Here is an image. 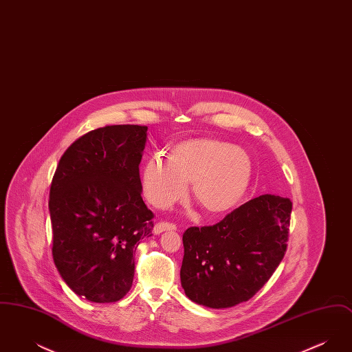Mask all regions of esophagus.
I'll use <instances>...</instances> for the list:
<instances>
[{
    "label": "esophagus",
    "instance_id": "34e87169",
    "mask_svg": "<svg viewBox=\"0 0 352 352\" xmlns=\"http://www.w3.org/2000/svg\"><path fill=\"white\" fill-rule=\"evenodd\" d=\"M177 230V226L174 223H170V221H158L155 226H154V234H162L164 231H174Z\"/></svg>",
    "mask_w": 352,
    "mask_h": 352
}]
</instances>
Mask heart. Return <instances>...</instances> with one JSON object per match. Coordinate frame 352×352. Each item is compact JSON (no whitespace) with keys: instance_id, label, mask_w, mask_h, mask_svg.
I'll return each instance as SVG.
<instances>
[{"instance_id":"b5f03b06","label":"heart","mask_w":352,"mask_h":352,"mask_svg":"<svg viewBox=\"0 0 352 352\" xmlns=\"http://www.w3.org/2000/svg\"><path fill=\"white\" fill-rule=\"evenodd\" d=\"M248 154L231 144L195 138L171 148L168 160L151 157L141 171V187L153 206L165 208L181 201L192 182L194 199L203 210L220 214L232 208L251 184Z\"/></svg>"}]
</instances>
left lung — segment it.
Wrapping results in <instances>:
<instances>
[{"mask_svg":"<svg viewBox=\"0 0 352 352\" xmlns=\"http://www.w3.org/2000/svg\"><path fill=\"white\" fill-rule=\"evenodd\" d=\"M292 201L265 194L214 226L184 231L181 284L186 296L211 309L248 301L284 258Z\"/></svg>","mask_w":352,"mask_h":352,"instance_id":"left-lung-1","label":"left lung"}]
</instances>
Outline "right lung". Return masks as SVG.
Instances as JSON below:
<instances>
[{"mask_svg":"<svg viewBox=\"0 0 352 352\" xmlns=\"http://www.w3.org/2000/svg\"><path fill=\"white\" fill-rule=\"evenodd\" d=\"M145 125H108L79 137L60 157L50 187L52 257L68 287L96 303L132 287L133 253L151 236L138 165Z\"/></svg>","mask_w":352,"mask_h":352,"instance_id":"obj_1","label":"right lung"}]
</instances>
